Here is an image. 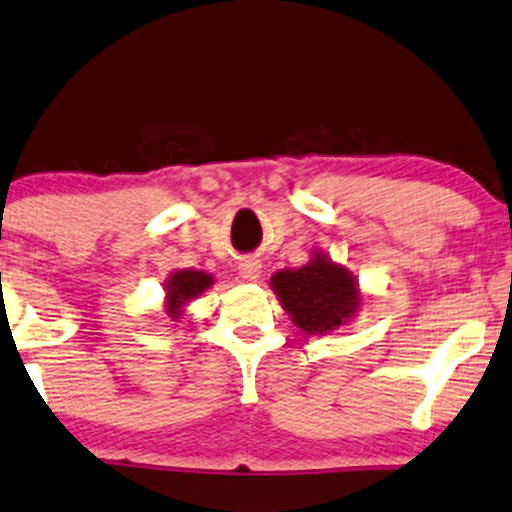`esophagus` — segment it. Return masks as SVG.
I'll return each instance as SVG.
<instances>
[{"mask_svg":"<svg viewBox=\"0 0 512 512\" xmlns=\"http://www.w3.org/2000/svg\"><path fill=\"white\" fill-rule=\"evenodd\" d=\"M237 270H240L242 280L256 282L258 277H261V261H256V258H242L240 265H237Z\"/></svg>","mask_w":512,"mask_h":512,"instance_id":"1","label":"esophagus"}]
</instances>
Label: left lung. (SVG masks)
<instances>
[{
	"label": "left lung",
	"mask_w": 512,
	"mask_h": 512,
	"mask_svg": "<svg viewBox=\"0 0 512 512\" xmlns=\"http://www.w3.org/2000/svg\"><path fill=\"white\" fill-rule=\"evenodd\" d=\"M270 289L291 322L310 336H327L345 327L362 308L360 284L353 272L322 251H313L301 268L277 270L270 277Z\"/></svg>",
	"instance_id": "1"
}]
</instances>
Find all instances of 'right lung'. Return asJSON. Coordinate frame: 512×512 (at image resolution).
Instances as JSON below:
<instances>
[{"label":"right lung","mask_w":512,"mask_h":512,"mask_svg":"<svg viewBox=\"0 0 512 512\" xmlns=\"http://www.w3.org/2000/svg\"><path fill=\"white\" fill-rule=\"evenodd\" d=\"M211 284H214V275L204 270H176L171 272L164 282V310L171 320H181L185 305H188L192 298L202 296Z\"/></svg>","instance_id":"obj_1"}]
</instances>
